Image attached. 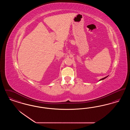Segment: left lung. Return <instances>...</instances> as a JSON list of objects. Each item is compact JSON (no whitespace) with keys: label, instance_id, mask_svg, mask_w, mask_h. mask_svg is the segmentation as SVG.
Segmentation results:
<instances>
[{"label":"left lung","instance_id":"obj_1","mask_svg":"<svg viewBox=\"0 0 130 130\" xmlns=\"http://www.w3.org/2000/svg\"><path fill=\"white\" fill-rule=\"evenodd\" d=\"M107 77H104V78H102L101 79H100V80H103V79H105V78H106Z\"/></svg>","mask_w":130,"mask_h":130}]
</instances>
